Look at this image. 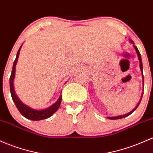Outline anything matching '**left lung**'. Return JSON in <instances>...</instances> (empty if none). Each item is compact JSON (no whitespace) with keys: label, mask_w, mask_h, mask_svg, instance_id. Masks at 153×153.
I'll use <instances>...</instances> for the list:
<instances>
[{"label":"left lung","mask_w":153,"mask_h":153,"mask_svg":"<svg viewBox=\"0 0 153 153\" xmlns=\"http://www.w3.org/2000/svg\"><path fill=\"white\" fill-rule=\"evenodd\" d=\"M130 42H131V43H133V44H134V42H133V41H132V40H130ZM133 46H134V48L135 51H136V52H137V56H138V59H139V61H140V70H141L142 74V79H143V85H144V76H143V72H142V62L141 55H140V51H139V50L137 49V48L136 47V46H135V45H133ZM140 101H141V100H140ZM140 102H139V103L137 104V105L136 106V107H135L134 108L133 110H132L131 111H130L129 113H128V114H125V115H121V116H115V117H108V119H112V120H115V119H120V118H122L126 117V116H129L130 114H131L132 113H133L134 111L135 110L137 109V108L138 107L139 105H140Z\"/></svg>","instance_id":"8db88e82"}]
</instances>
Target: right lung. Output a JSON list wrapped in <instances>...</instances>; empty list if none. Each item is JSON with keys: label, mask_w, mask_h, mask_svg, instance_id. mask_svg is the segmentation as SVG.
<instances>
[{"label": "right lung", "mask_w": 153, "mask_h": 153, "mask_svg": "<svg viewBox=\"0 0 153 153\" xmlns=\"http://www.w3.org/2000/svg\"><path fill=\"white\" fill-rule=\"evenodd\" d=\"M22 46V45H21L20 48L19 49L18 52H17L16 59H15L14 62H13V68H12L11 74V76H10V91H11L12 99H13V101L14 102L15 105H16L17 109L19 110V111L21 113V114L24 116V117L28 118V119L30 120H32V121H39V120L45 119V118L51 117V116L58 109V108L60 107V105H61V98H62V97H61V95L57 100V102H55V103L53 105H52L51 107L43 110H35L32 108L27 105L23 103V102L19 99V97H17L16 93H15L14 87H13V79H14L15 77L16 65L17 61H18V58L19 56L20 50H21Z\"/></svg>", "instance_id": "add662e5"}]
</instances>
